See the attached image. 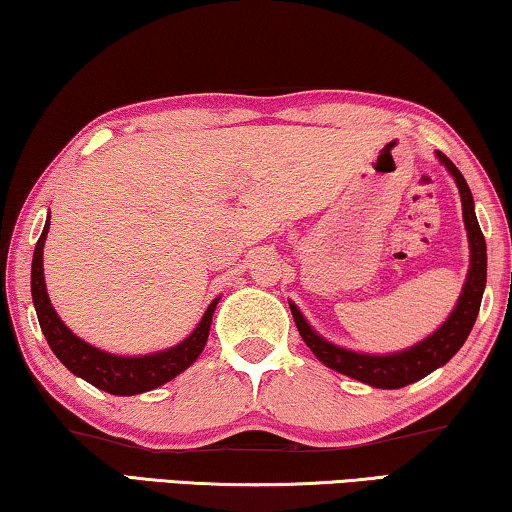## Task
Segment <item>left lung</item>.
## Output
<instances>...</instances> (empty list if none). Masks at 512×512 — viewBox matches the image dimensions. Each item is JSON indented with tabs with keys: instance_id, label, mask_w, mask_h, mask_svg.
I'll list each match as a JSON object with an SVG mask.
<instances>
[{
	"instance_id": "1",
	"label": "left lung",
	"mask_w": 512,
	"mask_h": 512,
	"mask_svg": "<svg viewBox=\"0 0 512 512\" xmlns=\"http://www.w3.org/2000/svg\"><path fill=\"white\" fill-rule=\"evenodd\" d=\"M434 156H437L439 163L446 167L448 174H451L457 183V190H460L464 230H467L469 239L467 280H464L462 294L457 296L455 308L451 315L446 317V322L421 342H416V345H411L407 349H400V352L365 354L326 340L324 335H319L308 324V319L303 317L299 305L289 301V310H292L296 329H299L303 342L326 368L340 372V375L352 377L356 381H363V384L368 386L388 388V391L409 386L414 384V381L427 377L430 372L441 368V365H446L457 352H460V347L464 345V340L469 338V333L476 324L487 282V246L476 218L474 195H471L462 172L451 163V158H446L441 151H434Z\"/></svg>"
}]
</instances>
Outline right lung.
<instances>
[{
	"label": "right lung",
	"instance_id": "obj_1",
	"mask_svg": "<svg viewBox=\"0 0 512 512\" xmlns=\"http://www.w3.org/2000/svg\"><path fill=\"white\" fill-rule=\"evenodd\" d=\"M48 230L50 213L48 220H45L41 239L36 241L34 248L32 301L36 308L38 324H41V331L45 335V340H48L50 349L75 377L85 379L91 386L101 388V391L112 395H140L167 384V381H172L197 361V356L202 354V349L209 340L211 319L213 312H216L220 296H216V299L209 303L200 324H197L193 333H190L188 338H183L179 345L140 356L110 354L101 347L89 345V342L82 340L80 335H75L64 322H61L57 310L52 308L43 276V246L45 239H48Z\"/></svg>",
	"mask_w": 512,
	"mask_h": 512
}]
</instances>
